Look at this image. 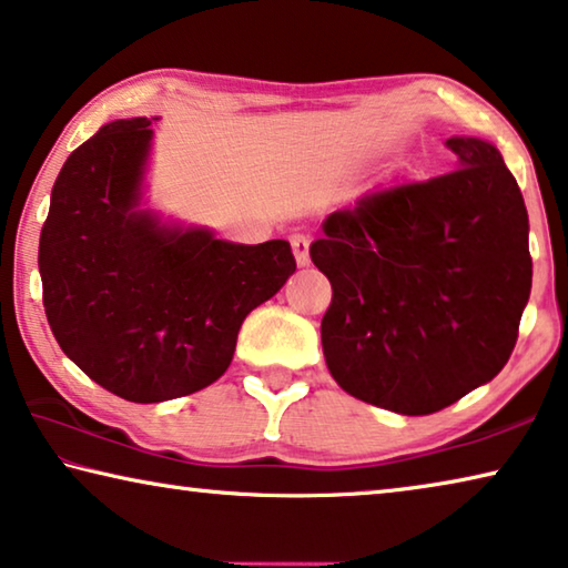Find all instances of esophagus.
<instances>
[{
    "label": "esophagus",
    "mask_w": 568,
    "mask_h": 568,
    "mask_svg": "<svg viewBox=\"0 0 568 568\" xmlns=\"http://www.w3.org/2000/svg\"><path fill=\"white\" fill-rule=\"evenodd\" d=\"M291 247H293V255H295V263H298V267H305L311 263V240H308V235H303V232H295V235H291Z\"/></svg>",
    "instance_id": "1"
}]
</instances>
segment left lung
Returning <instances> with one entry per match:
<instances>
[{
  "label": "left lung",
  "instance_id": "8db88e82",
  "mask_svg": "<svg viewBox=\"0 0 568 568\" xmlns=\"http://www.w3.org/2000/svg\"><path fill=\"white\" fill-rule=\"evenodd\" d=\"M455 171L331 212L311 260L331 281L323 356L351 397L432 414L508 364L530 295L528 212L490 141L453 136Z\"/></svg>",
  "mask_w": 568,
  "mask_h": 568
}]
</instances>
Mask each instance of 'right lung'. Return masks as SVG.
Instances as JSON below:
<instances>
[{
    "label": "right lung",
    "mask_w": 568,
    "mask_h": 568,
    "mask_svg": "<svg viewBox=\"0 0 568 568\" xmlns=\"http://www.w3.org/2000/svg\"><path fill=\"white\" fill-rule=\"evenodd\" d=\"M151 121L98 129L62 164L40 235L52 336L115 397H186L227 372L242 321L295 273L285 240L240 245L146 206Z\"/></svg>",
    "instance_id": "right-lung-1"
}]
</instances>
